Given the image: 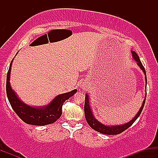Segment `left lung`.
Wrapping results in <instances>:
<instances>
[{
    "label": "left lung",
    "mask_w": 158,
    "mask_h": 158,
    "mask_svg": "<svg viewBox=\"0 0 158 158\" xmlns=\"http://www.w3.org/2000/svg\"><path fill=\"white\" fill-rule=\"evenodd\" d=\"M132 57H133L134 60L137 61V64L138 65V67L141 70H143V73L145 74V79H146V87L147 85V79H146V70H145L144 67L143 66L142 63H141L140 60H139V58L138 55L135 51L132 50ZM146 94L145 96V99H143V102L142 106H141L140 108H139L137 114H136L135 117L132 118L131 120L128 121V123H124L123 125H116V126H106L104 125L103 123L99 122L98 119H96V117H94L93 112H92L91 108L90 106V100H89V96L88 94H85V107H84V110H85V119H86L87 123H88V125L93 128L94 130L97 131L101 134H104V135H119V134L122 133L126 130L127 128H129L130 126L135 122L136 119L139 117V116L140 115L141 112H142L143 107H144L145 102H146Z\"/></svg>",
    "instance_id": "1"
}]
</instances>
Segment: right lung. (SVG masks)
Listing matches in <instances>:
<instances>
[{"label":"right lung","mask_w":158,"mask_h":158,"mask_svg":"<svg viewBox=\"0 0 158 158\" xmlns=\"http://www.w3.org/2000/svg\"><path fill=\"white\" fill-rule=\"evenodd\" d=\"M13 59L7 73L6 86L7 98L12 109L20 118L27 124L33 126H46L55 123L61 116V109L65 100L73 97L77 92V90L74 89L68 93L57 95L46 106L40 107L29 106L20 99L18 94L11 87L10 73Z\"/></svg>","instance_id":"right-lung-1"}]
</instances>
